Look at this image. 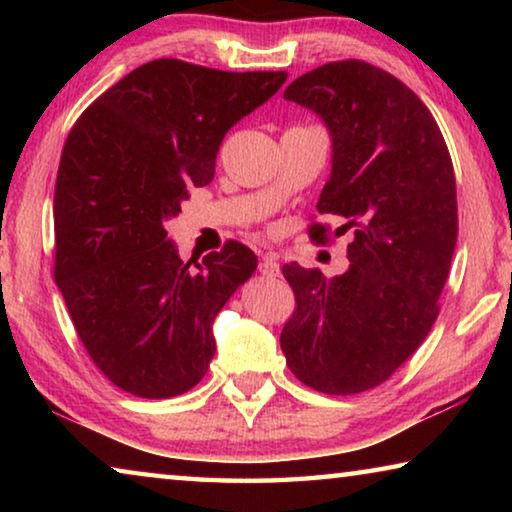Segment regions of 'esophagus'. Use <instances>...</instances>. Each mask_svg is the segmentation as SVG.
<instances>
[{
	"label": "esophagus",
	"mask_w": 512,
	"mask_h": 512,
	"mask_svg": "<svg viewBox=\"0 0 512 512\" xmlns=\"http://www.w3.org/2000/svg\"><path fill=\"white\" fill-rule=\"evenodd\" d=\"M259 273L266 275V277H277L280 275V262H277V257L273 253H264L262 259H259Z\"/></svg>",
	"instance_id": "obj_1"
}]
</instances>
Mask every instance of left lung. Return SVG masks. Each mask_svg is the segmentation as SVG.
Returning <instances> with one entry per match:
<instances>
[{
    "label": "left lung",
    "mask_w": 512,
    "mask_h": 512,
    "mask_svg": "<svg viewBox=\"0 0 512 512\" xmlns=\"http://www.w3.org/2000/svg\"><path fill=\"white\" fill-rule=\"evenodd\" d=\"M284 99L318 112L332 133V176L316 207L341 216L352 241L339 277L282 266L296 311L280 345L314 391L363 393L384 384L438 318L458 235L454 164L418 94L363 60L311 69ZM309 239L329 244V225L311 223Z\"/></svg>",
    "instance_id": "1"
}]
</instances>
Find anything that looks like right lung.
<instances>
[{"label":"right lung","instance_id":"add662e5","mask_svg":"<svg viewBox=\"0 0 512 512\" xmlns=\"http://www.w3.org/2000/svg\"><path fill=\"white\" fill-rule=\"evenodd\" d=\"M287 72H221L178 58L133 69L76 119L54 192V277L76 334L121 391L167 400L205 377L212 323L257 257L225 241L185 264L164 221L214 178L225 133Z\"/></svg>","mask_w":512,"mask_h":512}]
</instances>
